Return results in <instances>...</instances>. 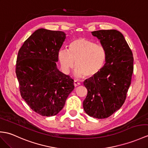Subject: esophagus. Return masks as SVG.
Here are the masks:
<instances>
[{
	"label": "esophagus",
	"instance_id": "1",
	"mask_svg": "<svg viewBox=\"0 0 148 148\" xmlns=\"http://www.w3.org/2000/svg\"><path fill=\"white\" fill-rule=\"evenodd\" d=\"M74 85L75 87H77V86H78L80 85V83L79 82L76 81H74Z\"/></svg>",
	"mask_w": 148,
	"mask_h": 148
}]
</instances>
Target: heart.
Here are the masks:
<instances>
[{"label": "heart", "instance_id": "heart-1", "mask_svg": "<svg viewBox=\"0 0 148 148\" xmlns=\"http://www.w3.org/2000/svg\"><path fill=\"white\" fill-rule=\"evenodd\" d=\"M58 58L66 73H69L76 63L75 76L92 77L98 74L104 67L106 53L103 47L88 39L79 38L69 44V51L60 50Z\"/></svg>", "mask_w": 148, "mask_h": 148}]
</instances>
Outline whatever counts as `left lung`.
<instances>
[{
  "label": "left lung",
  "instance_id": "1",
  "mask_svg": "<svg viewBox=\"0 0 148 148\" xmlns=\"http://www.w3.org/2000/svg\"><path fill=\"white\" fill-rule=\"evenodd\" d=\"M92 35L100 40L106 53L101 71L84 82L88 90L83 108L90 116L106 119L121 108L131 83L134 58L122 34L115 29L98 30Z\"/></svg>",
  "mask_w": 148,
  "mask_h": 148
}]
</instances>
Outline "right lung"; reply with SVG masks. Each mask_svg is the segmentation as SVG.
<instances>
[{"mask_svg":"<svg viewBox=\"0 0 148 148\" xmlns=\"http://www.w3.org/2000/svg\"><path fill=\"white\" fill-rule=\"evenodd\" d=\"M66 38L59 31L39 29L18 51L16 74L21 97L34 112L54 116L74 90V80L57 69L58 53Z\"/></svg>","mask_w":148,"mask_h":148,"instance_id":"obj_1","label":"right lung"}]
</instances>
